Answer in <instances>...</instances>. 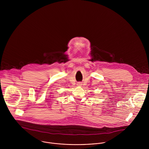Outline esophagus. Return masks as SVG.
Returning <instances> with one entry per match:
<instances>
[{
  "label": "esophagus",
  "mask_w": 149,
  "mask_h": 149,
  "mask_svg": "<svg viewBox=\"0 0 149 149\" xmlns=\"http://www.w3.org/2000/svg\"><path fill=\"white\" fill-rule=\"evenodd\" d=\"M77 85H78V86H81V85H82V83L81 82H78V84H77Z\"/></svg>",
  "instance_id": "esophagus-1"
}]
</instances>
